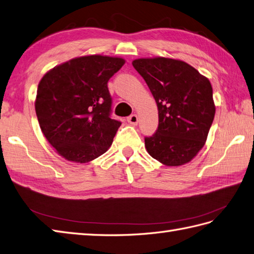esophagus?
I'll return each mask as SVG.
<instances>
[{
    "mask_svg": "<svg viewBox=\"0 0 254 254\" xmlns=\"http://www.w3.org/2000/svg\"><path fill=\"white\" fill-rule=\"evenodd\" d=\"M127 122L129 124H131V125H137L138 122H139V119H138V115L137 114H132L129 117H127Z\"/></svg>",
    "mask_w": 254,
    "mask_h": 254,
    "instance_id": "34e87169",
    "label": "esophagus"
}]
</instances>
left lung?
Segmentation results:
<instances>
[{"mask_svg":"<svg viewBox=\"0 0 254 254\" xmlns=\"http://www.w3.org/2000/svg\"><path fill=\"white\" fill-rule=\"evenodd\" d=\"M155 99L158 127L145 137L150 155L166 166L193 159L208 137L215 107L209 79L181 60L143 58L132 61Z\"/></svg>","mask_w":254,"mask_h":254,"instance_id":"obj_1","label":"left lung"}]
</instances>
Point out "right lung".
<instances>
[{"instance_id": "add662e5", "label": "right lung", "mask_w": 254, "mask_h": 254, "mask_svg": "<svg viewBox=\"0 0 254 254\" xmlns=\"http://www.w3.org/2000/svg\"><path fill=\"white\" fill-rule=\"evenodd\" d=\"M122 58L85 56L47 72L38 87L35 112L45 138L70 162L88 163L108 151L122 123L112 119L109 79Z\"/></svg>"}]
</instances>
